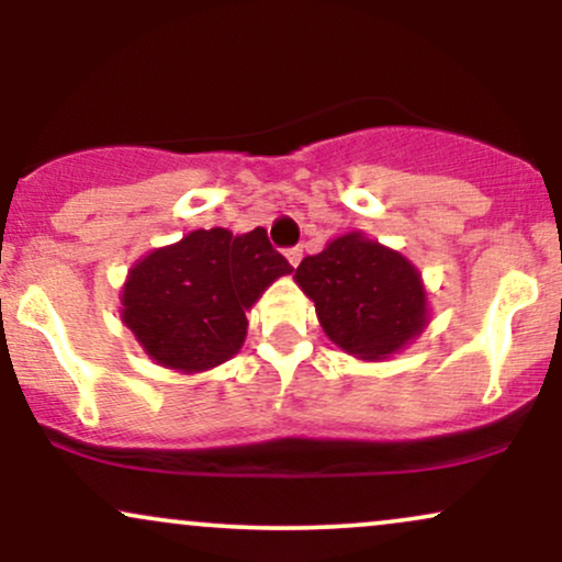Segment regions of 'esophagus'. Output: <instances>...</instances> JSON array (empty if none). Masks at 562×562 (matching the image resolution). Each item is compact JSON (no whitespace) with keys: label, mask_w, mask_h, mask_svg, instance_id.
<instances>
[{"label":"esophagus","mask_w":562,"mask_h":562,"mask_svg":"<svg viewBox=\"0 0 562 562\" xmlns=\"http://www.w3.org/2000/svg\"><path fill=\"white\" fill-rule=\"evenodd\" d=\"M285 256H288L290 267H299V263H301V256H303V250H301V248H290Z\"/></svg>","instance_id":"34e87169"}]
</instances>
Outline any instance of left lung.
I'll list each match as a JSON object with an SVG mask.
<instances>
[{"label": "left lung", "mask_w": 562, "mask_h": 562, "mask_svg": "<svg viewBox=\"0 0 562 562\" xmlns=\"http://www.w3.org/2000/svg\"><path fill=\"white\" fill-rule=\"evenodd\" d=\"M293 280L314 301L327 338L364 362L398 353L430 322L420 269L364 232H348L306 256Z\"/></svg>", "instance_id": "1"}]
</instances>
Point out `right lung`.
Segmentation results:
<instances>
[{"label":"right lung","mask_w":562,"mask_h":562,"mask_svg":"<svg viewBox=\"0 0 562 562\" xmlns=\"http://www.w3.org/2000/svg\"><path fill=\"white\" fill-rule=\"evenodd\" d=\"M290 272L293 267L269 245L267 229H195L128 269L121 322L153 362L195 375L240 351L248 333L245 312Z\"/></svg>","instance_id":"1"}]
</instances>
